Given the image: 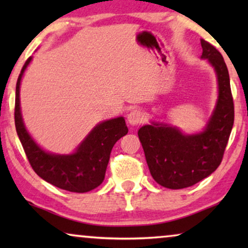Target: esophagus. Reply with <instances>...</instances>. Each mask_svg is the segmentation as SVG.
I'll return each instance as SVG.
<instances>
[{"label":"esophagus","mask_w":248,"mask_h":248,"mask_svg":"<svg viewBox=\"0 0 248 248\" xmlns=\"http://www.w3.org/2000/svg\"><path fill=\"white\" fill-rule=\"evenodd\" d=\"M143 113L140 109H133L127 115V122L131 125H138L143 121Z\"/></svg>","instance_id":"34e87169"}]
</instances>
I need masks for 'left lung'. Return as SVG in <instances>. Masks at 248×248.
Segmentation results:
<instances>
[{"label":"left lung","instance_id":"obj_1","mask_svg":"<svg viewBox=\"0 0 248 248\" xmlns=\"http://www.w3.org/2000/svg\"><path fill=\"white\" fill-rule=\"evenodd\" d=\"M201 46V57L215 67L219 88L218 101L204 131L186 135L177 127L152 123L138 132L151 176L159 185L171 189L193 186L219 167L233 125L228 69L215 46L204 39Z\"/></svg>","mask_w":248,"mask_h":248}]
</instances>
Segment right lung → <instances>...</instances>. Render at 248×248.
Listing matches in <instances>:
<instances>
[{"mask_svg":"<svg viewBox=\"0 0 248 248\" xmlns=\"http://www.w3.org/2000/svg\"><path fill=\"white\" fill-rule=\"evenodd\" d=\"M31 61H26L16 87L15 123L18 137L30 166L39 177L56 187L69 192L86 193L104 182L114 144L127 134L123 117L98 124L72 155H53L44 151L27 132L20 110V82Z\"/></svg>","mask_w":248,"mask_h":248,"instance_id":"obj_1","label":"right lung"}]
</instances>
